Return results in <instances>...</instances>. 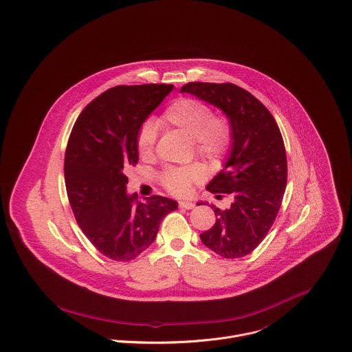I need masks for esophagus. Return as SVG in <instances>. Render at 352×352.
I'll return each mask as SVG.
<instances>
[{
  "mask_svg": "<svg viewBox=\"0 0 352 352\" xmlns=\"http://www.w3.org/2000/svg\"><path fill=\"white\" fill-rule=\"evenodd\" d=\"M179 208H184V210H192L195 208V203L192 201H179Z\"/></svg>",
  "mask_w": 352,
  "mask_h": 352,
  "instance_id": "obj_1",
  "label": "esophagus"
}]
</instances>
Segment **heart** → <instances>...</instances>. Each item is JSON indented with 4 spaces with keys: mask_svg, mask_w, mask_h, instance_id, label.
Listing matches in <instances>:
<instances>
[{
    "mask_svg": "<svg viewBox=\"0 0 352 352\" xmlns=\"http://www.w3.org/2000/svg\"><path fill=\"white\" fill-rule=\"evenodd\" d=\"M164 124L175 127L193 138L196 153L210 162H219L232 144V127L225 118L214 116L212 109L195 98L174 101L162 115ZM157 130L153 122H144L137 133V152L142 159H149L155 151ZM204 179V170L199 164L173 167L162 174V184L174 196H188L193 185Z\"/></svg>",
    "mask_w": 352,
    "mask_h": 352,
    "instance_id": "b5f03b06",
    "label": "heart"
}]
</instances>
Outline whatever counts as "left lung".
Masks as SVG:
<instances>
[{
	"label": "left lung",
	"mask_w": 352,
	"mask_h": 352,
	"mask_svg": "<svg viewBox=\"0 0 352 352\" xmlns=\"http://www.w3.org/2000/svg\"><path fill=\"white\" fill-rule=\"evenodd\" d=\"M181 91L218 107L229 119L230 153L207 190L218 199L232 195L233 203L228 210L211 206L217 222L200 239L222 258H243L267 236L283 203L288 164L281 131L270 111L234 83L189 82Z\"/></svg>",
	"instance_id": "1"
}]
</instances>
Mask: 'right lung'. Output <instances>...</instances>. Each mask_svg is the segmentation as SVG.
Listing matches in <instances>:
<instances>
[{"label":"right lung","mask_w":352,"mask_h":352,"mask_svg":"<svg viewBox=\"0 0 352 352\" xmlns=\"http://www.w3.org/2000/svg\"><path fill=\"white\" fill-rule=\"evenodd\" d=\"M173 85L115 86L78 116L65 151L64 177L74 217L89 241L107 258L129 262L155 241L177 201L127 195L126 171L137 164V133Z\"/></svg>","instance_id":"1"}]
</instances>
